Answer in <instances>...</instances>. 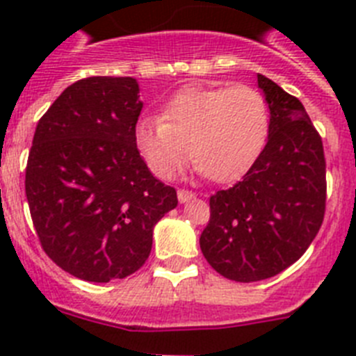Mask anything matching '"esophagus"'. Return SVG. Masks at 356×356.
Here are the masks:
<instances>
[{"label":"esophagus","mask_w":356,"mask_h":356,"mask_svg":"<svg viewBox=\"0 0 356 356\" xmlns=\"http://www.w3.org/2000/svg\"><path fill=\"white\" fill-rule=\"evenodd\" d=\"M193 197H194L193 191H187V188H180V191H178V200H180L181 203H185V201H188V200H193Z\"/></svg>","instance_id":"34e87169"}]
</instances>
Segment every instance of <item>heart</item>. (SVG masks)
<instances>
[{
  "instance_id": "obj_1",
  "label": "heart",
  "mask_w": 356,
  "mask_h": 356,
  "mask_svg": "<svg viewBox=\"0 0 356 356\" xmlns=\"http://www.w3.org/2000/svg\"><path fill=\"white\" fill-rule=\"evenodd\" d=\"M269 128V105L254 87H185L163 105L162 118L140 119L134 137L159 178L178 175L193 155L203 175L232 181L259 159Z\"/></svg>"
}]
</instances>
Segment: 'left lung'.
Instances as JSON below:
<instances>
[{
  "mask_svg": "<svg viewBox=\"0 0 356 356\" xmlns=\"http://www.w3.org/2000/svg\"><path fill=\"white\" fill-rule=\"evenodd\" d=\"M271 112L269 139L234 187L210 196L200 237L207 262L242 284L285 271L308 250L326 210V160L319 131L298 97L259 74Z\"/></svg>",
  "mask_w": 356,
  "mask_h": 356,
  "instance_id": "1",
  "label": "left lung"
}]
</instances>
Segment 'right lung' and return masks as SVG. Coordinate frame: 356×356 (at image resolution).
<instances>
[{"label":"right lung","mask_w":356,"mask_h":356,"mask_svg":"<svg viewBox=\"0 0 356 356\" xmlns=\"http://www.w3.org/2000/svg\"><path fill=\"white\" fill-rule=\"evenodd\" d=\"M143 102L131 76L74 81L39 119L26 163L40 246L65 273L106 284L144 266L153 226L178 205L135 146Z\"/></svg>","instance_id":"right-lung-1"}]
</instances>
